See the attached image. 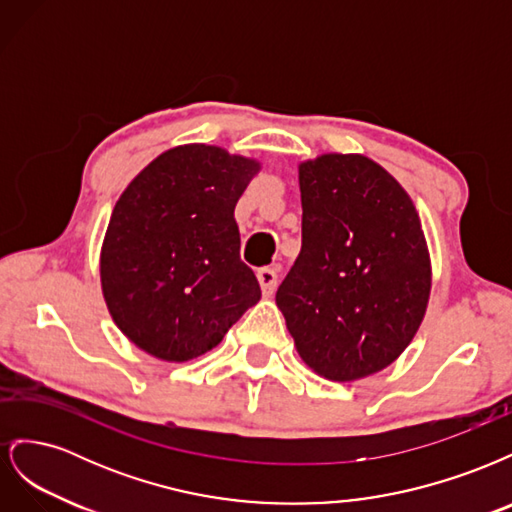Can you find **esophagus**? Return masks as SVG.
I'll use <instances>...</instances> for the list:
<instances>
[{
	"label": "esophagus",
	"instance_id": "1",
	"mask_svg": "<svg viewBox=\"0 0 512 512\" xmlns=\"http://www.w3.org/2000/svg\"><path fill=\"white\" fill-rule=\"evenodd\" d=\"M258 282H260L262 294H265V297H271L277 288V271L271 267H262L258 271Z\"/></svg>",
	"mask_w": 512,
	"mask_h": 512
}]
</instances>
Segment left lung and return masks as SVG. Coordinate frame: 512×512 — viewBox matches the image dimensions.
Returning a JSON list of instances; mask_svg holds the SVG:
<instances>
[{"label":"left lung","instance_id":"obj_1","mask_svg":"<svg viewBox=\"0 0 512 512\" xmlns=\"http://www.w3.org/2000/svg\"><path fill=\"white\" fill-rule=\"evenodd\" d=\"M303 245L275 303L305 365L333 382L399 359L425 318L431 260L408 192L361 153L299 164Z\"/></svg>","mask_w":512,"mask_h":512}]
</instances>
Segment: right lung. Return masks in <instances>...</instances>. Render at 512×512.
I'll return each instance as SVG.
<instances>
[{
  "label": "right lung",
  "instance_id": "obj_1",
  "mask_svg": "<svg viewBox=\"0 0 512 512\" xmlns=\"http://www.w3.org/2000/svg\"><path fill=\"white\" fill-rule=\"evenodd\" d=\"M258 170L254 158L192 143L160 153L123 190L104 235L100 282L136 348L168 363L192 361L260 301L235 222Z\"/></svg>",
  "mask_w": 512,
  "mask_h": 512
}]
</instances>
